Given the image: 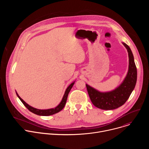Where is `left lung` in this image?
I'll return each instance as SVG.
<instances>
[{
  "mask_svg": "<svg viewBox=\"0 0 149 149\" xmlns=\"http://www.w3.org/2000/svg\"><path fill=\"white\" fill-rule=\"evenodd\" d=\"M123 44L128 52L129 65L128 72L120 86L113 91L101 93L86 84L90 100L98 109L110 110L121 107L129 99L136 86L137 74L134 56L130 47L124 42Z\"/></svg>",
  "mask_w": 149,
  "mask_h": 149,
  "instance_id": "left-lung-1",
  "label": "left lung"
}]
</instances>
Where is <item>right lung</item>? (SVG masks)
<instances>
[{
    "label": "right lung",
    "instance_id": "add662e5",
    "mask_svg": "<svg viewBox=\"0 0 149 149\" xmlns=\"http://www.w3.org/2000/svg\"><path fill=\"white\" fill-rule=\"evenodd\" d=\"M75 83V81L73 82L72 83H71L70 86L67 87L64 95L63 96V98L62 99V101H61V102L59 103V104L56 106V107L54 109H47V110H39V109H35L31 106H30L29 105H28L26 102H25L22 98H21L19 95L17 94V93L16 92L17 96L18 97V98L20 99V100L22 101V102L24 104V105L25 106V107L32 113L36 114V115H39V116H51V115H53L54 114H56L58 112H59L60 111H61L63 108L64 107V106L66 104L67 102V97L68 95V94L71 90V89L72 88V87H73L74 84Z\"/></svg>",
    "mask_w": 149,
    "mask_h": 149
}]
</instances>
